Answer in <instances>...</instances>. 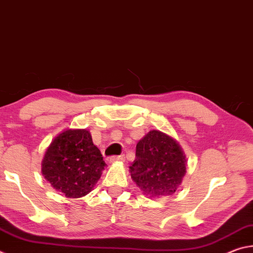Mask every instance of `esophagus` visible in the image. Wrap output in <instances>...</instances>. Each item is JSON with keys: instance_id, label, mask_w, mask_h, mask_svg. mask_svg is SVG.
<instances>
[{"instance_id": "1", "label": "esophagus", "mask_w": 253, "mask_h": 253, "mask_svg": "<svg viewBox=\"0 0 253 253\" xmlns=\"http://www.w3.org/2000/svg\"><path fill=\"white\" fill-rule=\"evenodd\" d=\"M109 162L110 163H117V162H125V156L124 155H119V156H111L109 158Z\"/></svg>"}]
</instances>
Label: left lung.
Wrapping results in <instances>:
<instances>
[{
    "mask_svg": "<svg viewBox=\"0 0 253 253\" xmlns=\"http://www.w3.org/2000/svg\"><path fill=\"white\" fill-rule=\"evenodd\" d=\"M187 160L181 145L164 131H148L136 145V160L129 166L132 181L148 198L175 193L186 173Z\"/></svg>",
    "mask_w": 253,
    "mask_h": 253,
    "instance_id": "left-lung-1",
    "label": "left lung"
}]
</instances>
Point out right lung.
Segmentation results:
<instances>
[{"label":"right lung","instance_id":"obj_1","mask_svg":"<svg viewBox=\"0 0 253 253\" xmlns=\"http://www.w3.org/2000/svg\"><path fill=\"white\" fill-rule=\"evenodd\" d=\"M106 163L87 129H66L46 148L41 172L55 191L78 199L93 190Z\"/></svg>","mask_w":253,"mask_h":253}]
</instances>
